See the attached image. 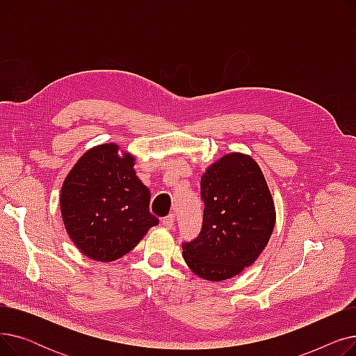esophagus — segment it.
<instances>
[{
  "label": "esophagus",
  "mask_w": 356,
  "mask_h": 356,
  "mask_svg": "<svg viewBox=\"0 0 356 356\" xmlns=\"http://www.w3.org/2000/svg\"><path fill=\"white\" fill-rule=\"evenodd\" d=\"M161 223H163V227H165L167 229H170V228L175 225V215H173V213L167 215L165 218H163Z\"/></svg>",
  "instance_id": "obj_1"
}]
</instances>
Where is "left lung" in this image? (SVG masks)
<instances>
[{"label": "left lung", "instance_id": "left-lung-1", "mask_svg": "<svg viewBox=\"0 0 356 356\" xmlns=\"http://www.w3.org/2000/svg\"><path fill=\"white\" fill-rule=\"evenodd\" d=\"M203 225L183 244L188 267L208 282L238 275L264 251L275 225V207L258 163L229 153L212 163L200 179Z\"/></svg>", "mask_w": 356, "mask_h": 356}]
</instances>
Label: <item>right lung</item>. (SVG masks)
<instances>
[{
  "instance_id": "obj_1",
  "label": "right lung",
  "mask_w": 356,
  "mask_h": 356,
  "mask_svg": "<svg viewBox=\"0 0 356 356\" xmlns=\"http://www.w3.org/2000/svg\"><path fill=\"white\" fill-rule=\"evenodd\" d=\"M136 157L115 143L99 144L72 167L60 191L66 232L90 259L111 263L133 250L159 219L149 191L134 170Z\"/></svg>"
}]
</instances>
